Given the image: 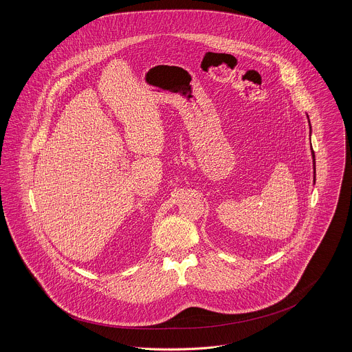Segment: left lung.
I'll return each instance as SVG.
<instances>
[{"instance_id":"8db88e82","label":"left lung","mask_w":352,"mask_h":352,"mask_svg":"<svg viewBox=\"0 0 352 352\" xmlns=\"http://www.w3.org/2000/svg\"><path fill=\"white\" fill-rule=\"evenodd\" d=\"M307 119H309V116H307ZM309 126H310V122H309ZM310 131H311V127H310ZM310 151H311V158H313V182L316 183V158H314V151H313V148L310 146Z\"/></svg>"}]
</instances>
